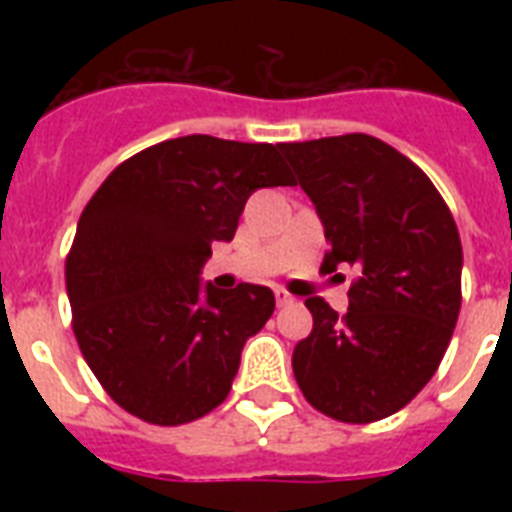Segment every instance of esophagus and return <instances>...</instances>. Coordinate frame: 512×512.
Listing matches in <instances>:
<instances>
[{"label":"esophagus","instance_id":"obj_1","mask_svg":"<svg viewBox=\"0 0 512 512\" xmlns=\"http://www.w3.org/2000/svg\"><path fill=\"white\" fill-rule=\"evenodd\" d=\"M295 300H297V297L295 295H289V292H287V289H276V303H279V305H292V303H295Z\"/></svg>","mask_w":512,"mask_h":512}]
</instances>
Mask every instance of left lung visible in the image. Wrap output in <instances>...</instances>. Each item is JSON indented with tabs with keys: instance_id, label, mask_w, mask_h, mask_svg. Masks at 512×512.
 Returning <instances> with one entry per match:
<instances>
[{
	"instance_id": "obj_1",
	"label": "left lung",
	"mask_w": 512,
	"mask_h": 512,
	"mask_svg": "<svg viewBox=\"0 0 512 512\" xmlns=\"http://www.w3.org/2000/svg\"><path fill=\"white\" fill-rule=\"evenodd\" d=\"M316 204L324 271L356 265L348 313L308 297L311 335L292 369L313 409L377 422L404 409L436 374L462 303V244L430 177L372 135L281 143Z\"/></svg>"
}]
</instances>
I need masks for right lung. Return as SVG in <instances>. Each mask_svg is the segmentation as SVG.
I'll return each mask as SVG.
<instances>
[{"label": "right lung", "mask_w": 512, "mask_h": 512, "mask_svg": "<svg viewBox=\"0 0 512 512\" xmlns=\"http://www.w3.org/2000/svg\"><path fill=\"white\" fill-rule=\"evenodd\" d=\"M295 185L279 148L212 135L130 156L87 201L66 260L76 342L108 396L151 425L220 406L241 348L271 319L268 287L201 284L257 188Z\"/></svg>", "instance_id": "right-lung-1"}]
</instances>
